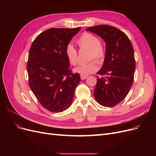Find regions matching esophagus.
Wrapping results in <instances>:
<instances>
[{"mask_svg":"<svg viewBox=\"0 0 156 156\" xmlns=\"http://www.w3.org/2000/svg\"><path fill=\"white\" fill-rule=\"evenodd\" d=\"M87 77H88V76H87V75H81V80H84V79H86Z\"/></svg>","mask_w":156,"mask_h":156,"instance_id":"obj_1","label":"esophagus"}]
</instances>
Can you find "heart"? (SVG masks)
Here are the masks:
<instances>
[{
    "label": "heart",
    "mask_w": 156,
    "mask_h": 156,
    "mask_svg": "<svg viewBox=\"0 0 156 156\" xmlns=\"http://www.w3.org/2000/svg\"><path fill=\"white\" fill-rule=\"evenodd\" d=\"M77 44L80 48L89 49V59H95L98 62H101L105 58L106 54L105 47L102 42L99 40L98 36L90 32H84L77 40ZM65 55L69 64L75 66L78 62L77 51L72 44L66 47ZM98 66L94 60L79 65L75 68V72L83 75H88L95 72Z\"/></svg>",
    "instance_id": "1"
}]
</instances>
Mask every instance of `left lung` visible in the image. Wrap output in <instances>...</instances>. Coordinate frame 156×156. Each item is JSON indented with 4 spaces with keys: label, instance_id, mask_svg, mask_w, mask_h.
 <instances>
[{
    "label": "left lung",
    "instance_id": "1",
    "mask_svg": "<svg viewBox=\"0 0 156 156\" xmlns=\"http://www.w3.org/2000/svg\"><path fill=\"white\" fill-rule=\"evenodd\" d=\"M86 30L100 36L106 44L104 62L97 73L107 77L97 76L94 98L103 106H115L126 98L133 83V46L125 33L114 27L101 25Z\"/></svg>",
    "mask_w": 156,
    "mask_h": 156
}]
</instances>
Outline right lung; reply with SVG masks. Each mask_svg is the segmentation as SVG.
Returning a JSON list of instances; mask_svg holds the SVG:
<instances>
[{"instance_id": "right-lung-1", "label": "right lung", "mask_w": 156, "mask_h": 156, "mask_svg": "<svg viewBox=\"0 0 156 156\" xmlns=\"http://www.w3.org/2000/svg\"><path fill=\"white\" fill-rule=\"evenodd\" d=\"M80 29L52 28L37 36L31 45L27 62L29 86L49 111L67 109L81 81L80 75L69 68L65 55L66 47Z\"/></svg>"}]
</instances>
